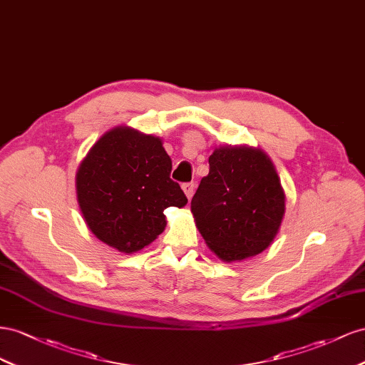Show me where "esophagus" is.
Wrapping results in <instances>:
<instances>
[{"instance_id":"34e87169","label":"esophagus","mask_w":365,"mask_h":365,"mask_svg":"<svg viewBox=\"0 0 365 365\" xmlns=\"http://www.w3.org/2000/svg\"><path fill=\"white\" fill-rule=\"evenodd\" d=\"M182 190L186 194V197H188V199H191L192 194H194V190H195V185L192 182L191 183H183L182 185Z\"/></svg>"}]
</instances>
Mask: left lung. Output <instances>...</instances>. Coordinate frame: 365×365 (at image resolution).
<instances>
[{
  "label": "left lung",
  "instance_id": "1",
  "mask_svg": "<svg viewBox=\"0 0 365 365\" xmlns=\"http://www.w3.org/2000/svg\"><path fill=\"white\" fill-rule=\"evenodd\" d=\"M286 195L269 155L252 147H220L191 200L195 226L223 262L262 254L274 242Z\"/></svg>",
  "mask_w": 365,
  "mask_h": 365
}]
</instances>
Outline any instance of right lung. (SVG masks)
I'll return each mask as SVG.
<instances>
[{
    "label": "right lung",
    "mask_w": 365,
    "mask_h": 365,
    "mask_svg": "<svg viewBox=\"0 0 365 365\" xmlns=\"http://www.w3.org/2000/svg\"><path fill=\"white\" fill-rule=\"evenodd\" d=\"M171 168L160 138L130 127L107 131L76 173L78 203L90 231L125 254L154 242L166 226V207L188 203Z\"/></svg>",
    "instance_id": "add662e5"
}]
</instances>
